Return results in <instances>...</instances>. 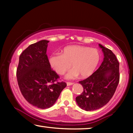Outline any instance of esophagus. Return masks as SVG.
Returning <instances> with one entry per match:
<instances>
[{
  "mask_svg": "<svg viewBox=\"0 0 133 133\" xmlns=\"http://www.w3.org/2000/svg\"><path fill=\"white\" fill-rule=\"evenodd\" d=\"M73 83H72V82H66V85H67V86H70V85H73Z\"/></svg>",
  "mask_w": 133,
  "mask_h": 133,
  "instance_id": "esophagus-1",
  "label": "esophagus"
}]
</instances>
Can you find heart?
I'll list each match as a JSON object with an SVG mask.
<instances>
[{
	"mask_svg": "<svg viewBox=\"0 0 133 133\" xmlns=\"http://www.w3.org/2000/svg\"><path fill=\"white\" fill-rule=\"evenodd\" d=\"M100 53L97 49L72 45L63 48L61 54H54L49 57L50 66L59 75H63L71 67L65 77L73 79L81 75L87 78L93 73L100 61Z\"/></svg>",
	"mask_w": 133,
	"mask_h": 133,
	"instance_id": "heart-1",
	"label": "heart"
}]
</instances>
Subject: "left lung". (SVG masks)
<instances>
[{
    "instance_id": "obj_1",
    "label": "left lung",
    "mask_w": 133,
    "mask_h": 133,
    "mask_svg": "<svg viewBox=\"0 0 133 133\" xmlns=\"http://www.w3.org/2000/svg\"><path fill=\"white\" fill-rule=\"evenodd\" d=\"M104 58L99 68L90 77L79 82L83 90L76 98L80 108L87 111L105 106L113 96L119 82V63L111 50L99 44Z\"/></svg>"
}]
</instances>
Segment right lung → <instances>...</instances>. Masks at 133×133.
<instances>
[{"label":"right lung","mask_w":133,"mask_h":133,"mask_svg":"<svg viewBox=\"0 0 133 133\" xmlns=\"http://www.w3.org/2000/svg\"><path fill=\"white\" fill-rule=\"evenodd\" d=\"M48 41L30 45L19 57L16 76L20 90L26 101L41 109L52 107L66 87L51 68L46 49Z\"/></svg>","instance_id":"add662e5"}]
</instances>
